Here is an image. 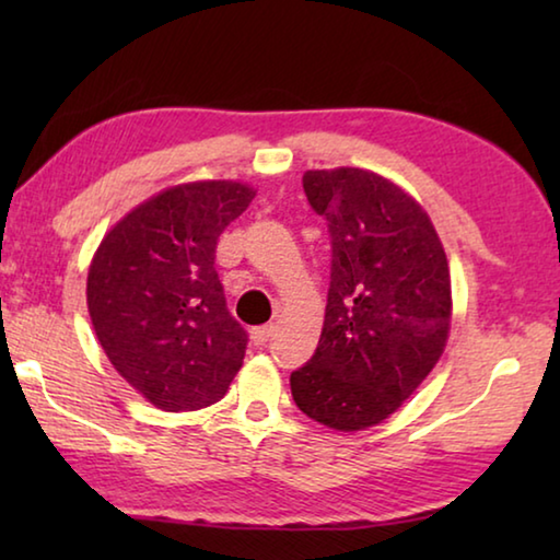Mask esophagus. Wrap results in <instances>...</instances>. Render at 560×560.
Returning a JSON list of instances; mask_svg holds the SVG:
<instances>
[{"mask_svg": "<svg viewBox=\"0 0 560 560\" xmlns=\"http://www.w3.org/2000/svg\"><path fill=\"white\" fill-rule=\"evenodd\" d=\"M271 336H273V326H271V324L252 328V340H254V346H267V340H269Z\"/></svg>", "mask_w": 560, "mask_h": 560, "instance_id": "obj_1", "label": "esophagus"}]
</instances>
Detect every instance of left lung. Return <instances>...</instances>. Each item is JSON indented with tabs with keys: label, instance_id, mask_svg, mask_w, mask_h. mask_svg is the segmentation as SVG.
Returning <instances> with one entry per match:
<instances>
[{
	"label": "left lung",
	"instance_id": "obj_1",
	"mask_svg": "<svg viewBox=\"0 0 560 560\" xmlns=\"http://www.w3.org/2000/svg\"><path fill=\"white\" fill-rule=\"evenodd\" d=\"M303 192L328 222L330 287L318 348L291 373V395L326 428L365 430L417 390L447 346V254L428 212L371 170H308Z\"/></svg>",
	"mask_w": 560,
	"mask_h": 560
}]
</instances>
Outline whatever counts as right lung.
I'll return each instance as SVG.
<instances>
[{
  "instance_id": "1",
  "label": "right lung",
  "mask_w": 560,
  "mask_h": 560,
  "mask_svg": "<svg viewBox=\"0 0 560 560\" xmlns=\"http://www.w3.org/2000/svg\"><path fill=\"white\" fill-rule=\"evenodd\" d=\"M254 195L232 179L167 187L122 217L93 254V330L113 368L158 410L214 405L240 373L246 330L226 311L214 252Z\"/></svg>"
}]
</instances>
